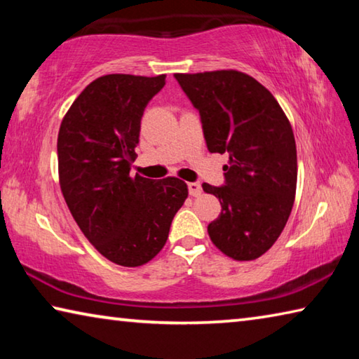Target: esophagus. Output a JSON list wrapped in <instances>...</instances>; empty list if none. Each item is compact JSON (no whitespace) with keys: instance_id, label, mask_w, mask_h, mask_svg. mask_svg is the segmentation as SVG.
Segmentation results:
<instances>
[{"instance_id":"obj_1","label":"esophagus","mask_w":359,"mask_h":359,"mask_svg":"<svg viewBox=\"0 0 359 359\" xmlns=\"http://www.w3.org/2000/svg\"><path fill=\"white\" fill-rule=\"evenodd\" d=\"M188 193L191 194V196H201L203 194V187H201V184H199V182H190V184H188Z\"/></svg>"}]
</instances>
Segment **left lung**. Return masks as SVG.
I'll use <instances>...</instances> for the list:
<instances>
[{"mask_svg":"<svg viewBox=\"0 0 359 359\" xmlns=\"http://www.w3.org/2000/svg\"><path fill=\"white\" fill-rule=\"evenodd\" d=\"M199 111L210 154L229 155L224 184H203L222 204L208 233L218 250L238 261L257 259L288 222L297 180L291 125L272 93L239 71L174 74Z\"/></svg>","mask_w":359,"mask_h":359,"instance_id":"left-lung-1","label":"left lung"}]
</instances>
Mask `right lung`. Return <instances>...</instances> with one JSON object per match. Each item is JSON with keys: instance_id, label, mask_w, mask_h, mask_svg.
Listing matches in <instances>:
<instances>
[{"instance_id": "right-lung-1", "label": "right lung", "mask_w": 359, "mask_h": 359, "mask_svg": "<svg viewBox=\"0 0 359 359\" xmlns=\"http://www.w3.org/2000/svg\"><path fill=\"white\" fill-rule=\"evenodd\" d=\"M165 79L98 77L72 102L58 133L60 187L72 217L102 257L126 267L156 257L188 196L177 177L130 175L144 109Z\"/></svg>"}]
</instances>
